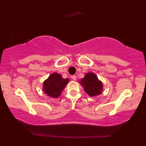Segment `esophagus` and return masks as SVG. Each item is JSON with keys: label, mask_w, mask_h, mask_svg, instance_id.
I'll use <instances>...</instances> for the list:
<instances>
[{"label": "esophagus", "mask_w": 146, "mask_h": 146, "mask_svg": "<svg viewBox=\"0 0 146 146\" xmlns=\"http://www.w3.org/2000/svg\"><path fill=\"white\" fill-rule=\"evenodd\" d=\"M71 78L73 80H76V76L75 75H73V76H71Z\"/></svg>", "instance_id": "obj_1"}]
</instances>
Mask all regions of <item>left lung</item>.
Masks as SVG:
<instances>
[{"label": "left lung", "mask_w": 146, "mask_h": 146, "mask_svg": "<svg viewBox=\"0 0 146 146\" xmlns=\"http://www.w3.org/2000/svg\"><path fill=\"white\" fill-rule=\"evenodd\" d=\"M80 84L90 96H95L102 92V83L99 80L96 75L92 72L87 73L84 78L81 80Z\"/></svg>", "instance_id": "left-lung-1"}]
</instances>
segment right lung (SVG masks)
<instances>
[{
    "instance_id": "obj_1",
    "label": "right lung",
    "mask_w": 146,
    "mask_h": 146,
    "mask_svg": "<svg viewBox=\"0 0 146 146\" xmlns=\"http://www.w3.org/2000/svg\"><path fill=\"white\" fill-rule=\"evenodd\" d=\"M69 82V79H64L62 75L53 73L49 76L43 83V90L48 96L58 98Z\"/></svg>"
}]
</instances>
